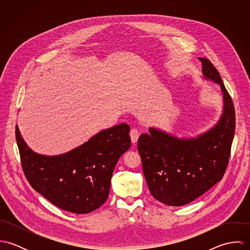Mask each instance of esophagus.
<instances>
[{
	"instance_id": "obj_1",
	"label": "esophagus",
	"mask_w": 250,
	"mask_h": 250,
	"mask_svg": "<svg viewBox=\"0 0 250 250\" xmlns=\"http://www.w3.org/2000/svg\"><path fill=\"white\" fill-rule=\"evenodd\" d=\"M130 136H131V140H132V143H136L139 140V137H140V132L139 130L137 129H132L131 132H130Z\"/></svg>"
}]
</instances>
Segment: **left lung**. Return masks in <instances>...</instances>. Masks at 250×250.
<instances>
[{"label":"left lung","instance_id":"obj_1","mask_svg":"<svg viewBox=\"0 0 250 250\" xmlns=\"http://www.w3.org/2000/svg\"><path fill=\"white\" fill-rule=\"evenodd\" d=\"M202 75L217 83L222 96V112L214 126L196 137L179 138L150 127L138 142V150L149 190L168 206H183L195 200L225 172L235 134V109L212 62L198 58Z\"/></svg>","mask_w":250,"mask_h":250}]
</instances>
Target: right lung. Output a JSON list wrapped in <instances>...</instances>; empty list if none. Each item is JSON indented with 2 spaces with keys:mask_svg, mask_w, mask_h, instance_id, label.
Listing matches in <instances>:
<instances>
[{
  "mask_svg": "<svg viewBox=\"0 0 250 250\" xmlns=\"http://www.w3.org/2000/svg\"><path fill=\"white\" fill-rule=\"evenodd\" d=\"M15 132L30 185L54 205L74 214H88L106 202L115 165L131 146L126 123L102 130L80 146L55 156L36 153L18 126Z\"/></svg>",
  "mask_w": 250,
  "mask_h": 250,
  "instance_id": "right-lung-1",
  "label": "right lung"
}]
</instances>
